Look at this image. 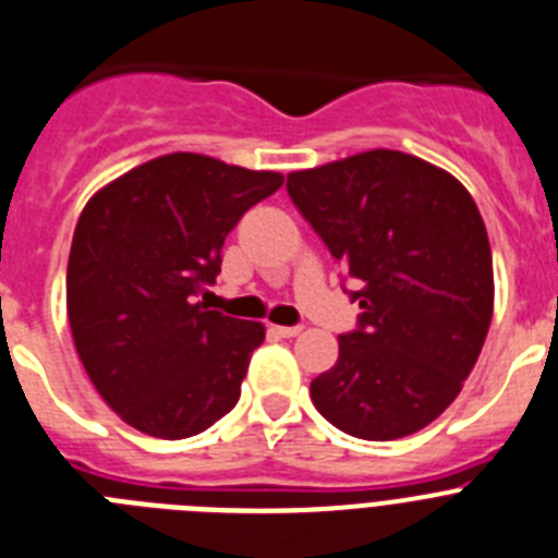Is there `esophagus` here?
Instances as JSON below:
<instances>
[{"label":"esophagus","instance_id":"obj_1","mask_svg":"<svg viewBox=\"0 0 558 558\" xmlns=\"http://www.w3.org/2000/svg\"><path fill=\"white\" fill-rule=\"evenodd\" d=\"M276 335H282V338H295V335L302 332V327H274Z\"/></svg>","mask_w":558,"mask_h":558}]
</instances>
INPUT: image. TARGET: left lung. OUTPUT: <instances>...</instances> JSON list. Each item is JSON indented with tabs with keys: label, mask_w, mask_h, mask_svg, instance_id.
I'll use <instances>...</instances> for the list:
<instances>
[{
	"label": "left lung",
	"mask_w": 558,
	"mask_h": 558,
	"mask_svg": "<svg viewBox=\"0 0 558 558\" xmlns=\"http://www.w3.org/2000/svg\"><path fill=\"white\" fill-rule=\"evenodd\" d=\"M288 195L360 290L354 332L310 383L327 422L391 441L450 408L495 310L489 234L475 201L441 167L366 150L288 175Z\"/></svg>",
	"instance_id": "obj_1"
}]
</instances>
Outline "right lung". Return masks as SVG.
Returning a JSON list of instances; mask_svg holds the SVG:
<instances>
[{
    "label": "right lung",
    "instance_id": "1",
    "mask_svg": "<svg viewBox=\"0 0 558 558\" xmlns=\"http://www.w3.org/2000/svg\"><path fill=\"white\" fill-rule=\"evenodd\" d=\"M201 153H167L95 192L72 236L66 313L75 349L125 425L147 436L204 433L240 399L259 322L206 310L226 234L282 186Z\"/></svg>",
    "mask_w": 558,
    "mask_h": 558
}]
</instances>
